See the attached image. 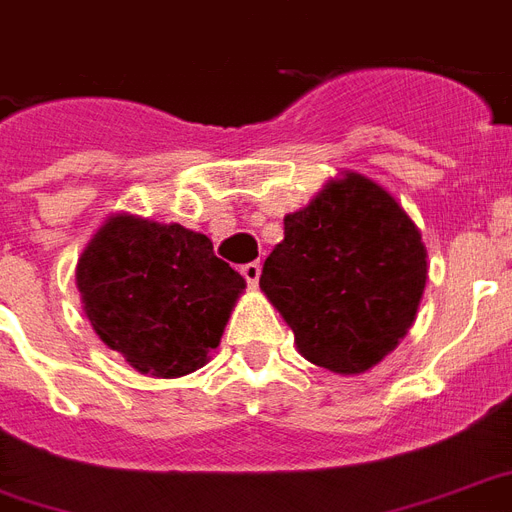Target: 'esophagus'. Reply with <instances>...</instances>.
I'll return each mask as SVG.
<instances>
[{
	"mask_svg": "<svg viewBox=\"0 0 512 512\" xmlns=\"http://www.w3.org/2000/svg\"><path fill=\"white\" fill-rule=\"evenodd\" d=\"M260 271H263V265H260V263L241 265V276L247 279L249 287H257V281H260Z\"/></svg>",
	"mask_w": 512,
	"mask_h": 512,
	"instance_id": "obj_1",
	"label": "esophagus"
}]
</instances>
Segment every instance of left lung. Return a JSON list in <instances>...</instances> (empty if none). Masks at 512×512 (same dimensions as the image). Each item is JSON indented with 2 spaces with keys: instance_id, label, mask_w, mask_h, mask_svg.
<instances>
[{
  "instance_id": "left-lung-1",
  "label": "left lung",
  "mask_w": 512,
  "mask_h": 512,
  "mask_svg": "<svg viewBox=\"0 0 512 512\" xmlns=\"http://www.w3.org/2000/svg\"><path fill=\"white\" fill-rule=\"evenodd\" d=\"M428 281V249L398 199L361 172L329 180L284 217L260 289L300 356L350 377L406 337Z\"/></svg>"
}]
</instances>
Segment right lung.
<instances>
[{"instance_id":"obj_1","label":"right lung","mask_w":512,"mask_h":512,"mask_svg":"<svg viewBox=\"0 0 512 512\" xmlns=\"http://www.w3.org/2000/svg\"><path fill=\"white\" fill-rule=\"evenodd\" d=\"M76 287L92 329L151 377H183L220 345L247 281L180 223L116 212L76 263Z\"/></svg>"}]
</instances>
